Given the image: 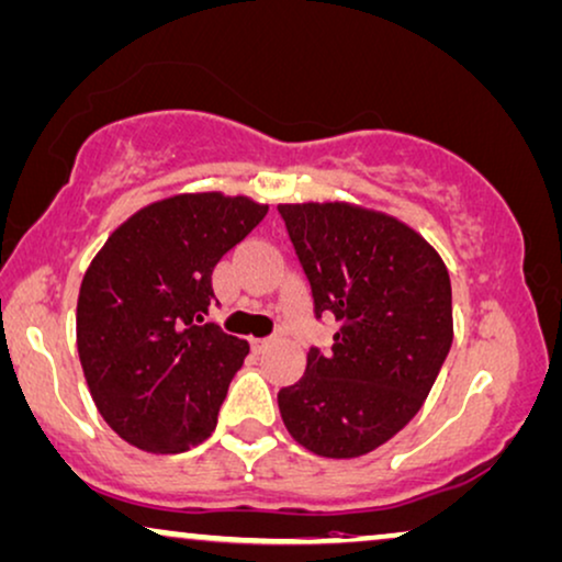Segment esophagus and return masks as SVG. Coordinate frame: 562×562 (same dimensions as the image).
I'll use <instances>...</instances> for the list:
<instances>
[{"label": "esophagus", "mask_w": 562, "mask_h": 562, "mask_svg": "<svg viewBox=\"0 0 562 562\" xmlns=\"http://www.w3.org/2000/svg\"><path fill=\"white\" fill-rule=\"evenodd\" d=\"M272 344H274V338H255V341H251V349H255V353H265V351H270Z\"/></svg>", "instance_id": "34e87169"}]
</instances>
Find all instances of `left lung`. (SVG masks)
I'll return each mask as SVG.
<instances>
[{"mask_svg": "<svg viewBox=\"0 0 562 562\" xmlns=\"http://www.w3.org/2000/svg\"><path fill=\"white\" fill-rule=\"evenodd\" d=\"M315 315L341 323L328 353L307 351L278 405L284 428L323 458H359L417 415L453 344L450 278L436 247L357 203H280Z\"/></svg>", "mask_w": 562, "mask_h": 562, "instance_id": "1", "label": "left lung"}]
</instances>
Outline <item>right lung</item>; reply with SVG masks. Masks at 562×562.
<instances>
[{
	"instance_id": "add662e5",
	"label": "right lung",
	"mask_w": 562,
	"mask_h": 562,
	"mask_svg": "<svg viewBox=\"0 0 562 562\" xmlns=\"http://www.w3.org/2000/svg\"><path fill=\"white\" fill-rule=\"evenodd\" d=\"M267 211L249 195L178 193L132 213L91 259L78 359L101 417L130 446L183 453L216 428L249 344L203 323L213 267Z\"/></svg>"
}]
</instances>
